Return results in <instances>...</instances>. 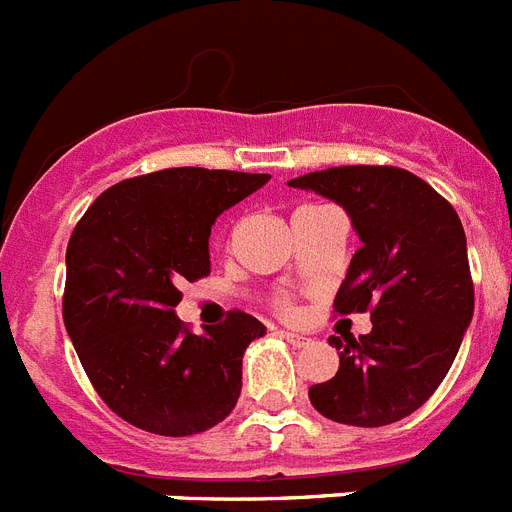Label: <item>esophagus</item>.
I'll use <instances>...</instances> for the list:
<instances>
[{"instance_id": "34e87169", "label": "esophagus", "mask_w": 512, "mask_h": 512, "mask_svg": "<svg viewBox=\"0 0 512 512\" xmlns=\"http://www.w3.org/2000/svg\"><path fill=\"white\" fill-rule=\"evenodd\" d=\"M282 337H285L290 345H295V348H301V345H308V337L301 335V332H290V329H282L280 332Z\"/></svg>"}]
</instances>
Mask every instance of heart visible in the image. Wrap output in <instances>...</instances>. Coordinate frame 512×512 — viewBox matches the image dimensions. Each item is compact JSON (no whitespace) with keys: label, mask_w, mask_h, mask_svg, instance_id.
Wrapping results in <instances>:
<instances>
[{"label":"heart","mask_w":512,"mask_h":512,"mask_svg":"<svg viewBox=\"0 0 512 512\" xmlns=\"http://www.w3.org/2000/svg\"><path fill=\"white\" fill-rule=\"evenodd\" d=\"M274 308H277V311H280V314H285V316L295 314V303H293V298H290V295H277V298H274Z\"/></svg>","instance_id":"heart-1"}]
</instances>
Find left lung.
<instances>
[{
  "label": "left lung",
  "mask_w": 512,
  "mask_h": 512,
  "mask_svg": "<svg viewBox=\"0 0 512 512\" xmlns=\"http://www.w3.org/2000/svg\"><path fill=\"white\" fill-rule=\"evenodd\" d=\"M287 185L316 190L350 214L361 248L335 298L340 316L371 314L369 335L329 337L332 379L308 387L322 416L387 426L432 398L474 316V280L458 211L413 172L348 164Z\"/></svg>",
  "instance_id": "8db88e82"
}]
</instances>
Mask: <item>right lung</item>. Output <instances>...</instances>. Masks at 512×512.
<instances>
[{
  "mask_svg": "<svg viewBox=\"0 0 512 512\" xmlns=\"http://www.w3.org/2000/svg\"><path fill=\"white\" fill-rule=\"evenodd\" d=\"M269 180L172 167L112 185L67 243L62 319L83 371L122 421L188 437L225 421L243 387V353L266 332L246 311L193 335L175 316L185 280L209 274L211 225Z\"/></svg>",
  "mask_w": 512,
  "mask_h": 512,
  "instance_id": "1",
  "label": "right lung"
}]
</instances>
